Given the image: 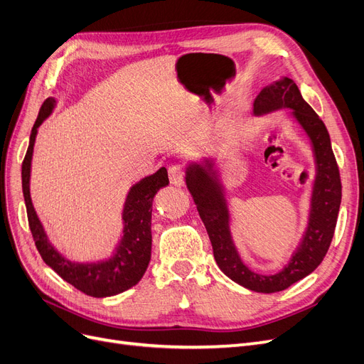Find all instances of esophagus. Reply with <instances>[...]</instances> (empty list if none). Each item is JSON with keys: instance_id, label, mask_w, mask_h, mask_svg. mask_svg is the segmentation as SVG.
I'll return each instance as SVG.
<instances>
[{"instance_id": "34e87169", "label": "esophagus", "mask_w": 364, "mask_h": 364, "mask_svg": "<svg viewBox=\"0 0 364 364\" xmlns=\"http://www.w3.org/2000/svg\"><path fill=\"white\" fill-rule=\"evenodd\" d=\"M169 173V181L173 186H184V171L181 169L180 165H172L168 169Z\"/></svg>"}]
</instances>
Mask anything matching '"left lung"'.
Returning <instances> with one entry per match:
<instances>
[{"instance_id":"obj_1","label":"left lung","mask_w":364,"mask_h":364,"mask_svg":"<svg viewBox=\"0 0 364 364\" xmlns=\"http://www.w3.org/2000/svg\"><path fill=\"white\" fill-rule=\"evenodd\" d=\"M284 107L292 109L291 115L311 139L316 171L307 228L289 262L279 273H255L241 261L231 237L230 210H228L219 171L214 169V160L203 159V164L192 161L186 168L187 189L192 193L199 216L205 225L214 259L219 268L235 284L264 294L287 289L295 282L311 274L322 262L334 235L342 199L339 168L331 150L327 127L307 102H304L292 79L282 77L262 88L255 99L253 114L261 117Z\"/></svg>"}]
</instances>
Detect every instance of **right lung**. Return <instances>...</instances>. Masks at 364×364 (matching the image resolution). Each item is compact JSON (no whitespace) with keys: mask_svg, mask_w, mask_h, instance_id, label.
I'll list each match as a JSON object with an SVG mask.
<instances>
[{"mask_svg":"<svg viewBox=\"0 0 364 364\" xmlns=\"http://www.w3.org/2000/svg\"><path fill=\"white\" fill-rule=\"evenodd\" d=\"M55 99H46L30 134V145L22 161V192L28 225L42 259L65 282L90 297L103 299L124 292L142 279L151 258V211L154 195L169 184L166 168L142 178L130 187L123 208V237L109 259L75 262L50 245L31 203L30 175L37 129L50 115Z\"/></svg>","mask_w":364,"mask_h":364,"instance_id":"add662e5","label":"right lung"}]
</instances>
